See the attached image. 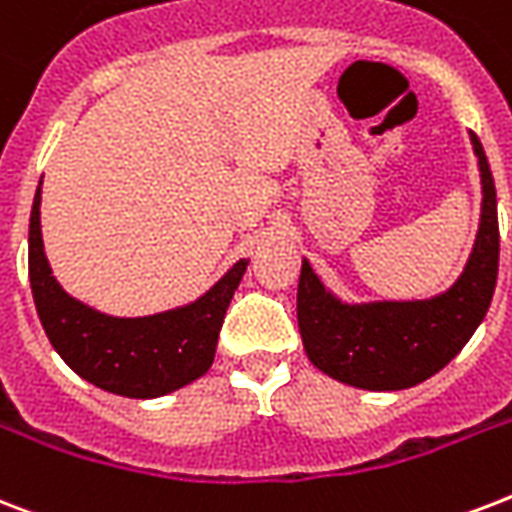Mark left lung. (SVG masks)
Masks as SVG:
<instances>
[{"instance_id": "left-lung-1", "label": "left lung", "mask_w": 512, "mask_h": 512, "mask_svg": "<svg viewBox=\"0 0 512 512\" xmlns=\"http://www.w3.org/2000/svg\"><path fill=\"white\" fill-rule=\"evenodd\" d=\"M483 185L481 225L473 255L451 290L429 300H381L349 306L330 295L303 260L298 284V325L308 360L322 373L370 392L408 389L435 376L489 311L497 287V190L478 136L470 134Z\"/></svg>"}]
</instances>
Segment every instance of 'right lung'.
<instances>
[{
  "instance_id": "add662e5",
  "label": "right lung",
  "mask_w": 512,
  "mask_h": 512,
  "mask_svg": "<svg viewBox=\"0 0 512 512\" xmlns=\"http://www.w3.org/2000/svg\"><path fill=\"white\" fill-rule=\"evenodd\" d=\"M39 201L37 187L29 220V282L39 322L61 360L85 381L136 400L169 395L204 376L247 260H239L190 306L152 317H107L66 295L56 282L42 247Z\"/></svg>"
}]
</instances>
